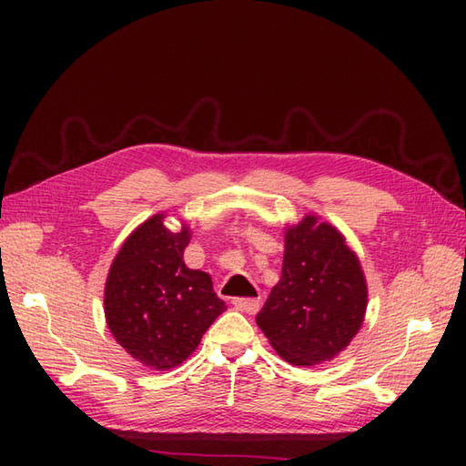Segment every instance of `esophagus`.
I'll return each instance as SVG.
<instances>
[{
  "mask_svg": "<svg viewBox=\"0 0 466 466\" xmlns=\"http://www.w3.org/2000/svg\"><path fill=\"white\" fill-rule=\"evenodd\" d=\"M232 304L236 310L246 312V314H256L260 310V300H256V299H234Z\"/></svg>",
  "mask_w": 466,
  "mask_h": 466,
  "instance_id": "obj_1",
  "label": "esophagus"
}]
</instances>
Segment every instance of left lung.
Listing matches in <instances>:
<instances>
[{"mask_svg": "<svg viewBox=\"0 0 466 466\" xmlns=\"http://www.w3.org/2000/svg\"><path fill=\"white\" fill-rule=\"evenodd\" d=\"M369 286L344 234L316 214L284 232L279 284L256 316L272 349L294 366L336 359L359 334Z\"/></svg>", "mask_w": 466, "mask_h": 466, "instance_id": "1", "label": "left lung"}]
</instances>
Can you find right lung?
I'll use <instances>...</instances> for the list:
<instances>
[{"instance_id":"right-lung-1","label":"right lung","mask_w":466,"mask_h":466,"mask_svg":"<svg viewBox=\"0 0 466 466\" xmlns=\"http://www.w3.org/2000/svg\"><path fill=\"white\" fill-rule=\"evenodd\" d=\"M164 218L154 214L127 236L104 289V314L116 342L154 370L180 366L226 310L210 274L184 264L190 228L182 224L172 232Z\"/></svg>"}]
</instances>
